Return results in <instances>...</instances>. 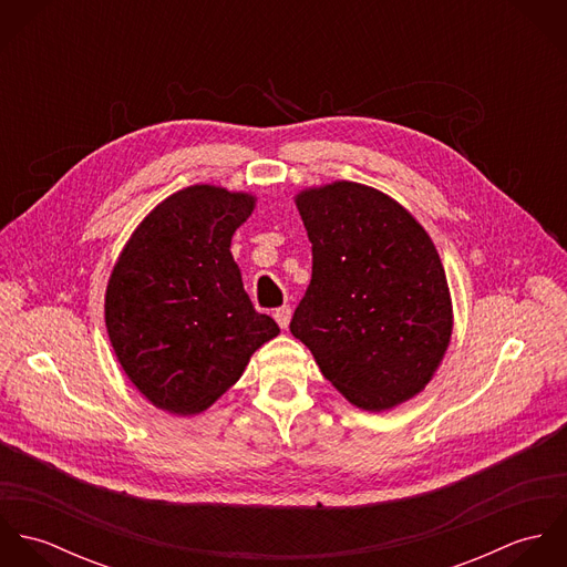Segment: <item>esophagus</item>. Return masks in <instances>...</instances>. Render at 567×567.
<instances>
[{"label":"esophagus","instance_id":"obj_1","mask_svg":"<svg viewBox=\"0 0 567 567\" xmlns=\"http://www.w3.org/2000/svg\"><path fill=\"white\" fill-rule=\"evenodd\" d=\"M275 321H277V324L281 327V329H286L288 324H290V317H292V310H290V306H281V308H277L275 310Z\"/></svg>","mask_w":567,"mask_h":567}]
</instances>
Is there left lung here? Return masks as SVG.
<instances>
[{
	"label": "left lung",
	"mask_w": 567,
	"mask_h": 567,
	"mask_svg": "<svg viewBox=\"0 0 567 567\" xmlns=\"http://www.w3.org/2000/svg\"><path fill=\"white\" fill-rule=\"evenodd\" d=\"M312 281L290 331L324 378L362 410H389L434 375L452 336L441 257L386 194L349 181L306 189Z\"/></svg>",
	"instance_id": "1"
}]
</instances>
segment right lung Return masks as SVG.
Here are the masks:
<instances>
[{"mask_svg":"<svg viewBox=\"0 0 567 567\" xmlns=\"http://www.w3.org/2000/svg\"><path fill=\"white\" fill-rule=\"evenodd\" d=\"M252 205L248 194L185 187L146 216L113 268L104 301L113 351L163 410L203 412L279 333L252 308L229 250Z\"/></svg>","mask_w":567,"mask_h":567,"instance_id":"add662e5","label":"right lung"}]
</instances>
